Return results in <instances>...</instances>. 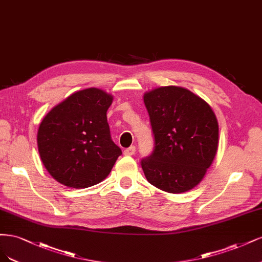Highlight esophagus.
<instances>
[{"label": "esophagus", "instance_id": "obj_1", "mask_svg": "<svg viewBox=\"0 0 262 262\" xmlns=\"http://www.w3.org/2000/svg\"><path fill=\"white\" fill-rule=\"evenodd\" d=\"M135 152H136V147H135V146H130V147L126 148L124 150V155L125 156H133Z\"/></svg>", "mask_w": 262, "mask_h": 262}]
</instances>
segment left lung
I'll use <instances>...</instances> for the list:
<instances>
[{
  "label": "left lung",
  "instance_id": "left-lung-1",
  "mask_svg": "<svg viewBox=\"0 0 262 262\" xmlns=\"http://www.w3.org/2000/svg\"><path fill=\"white\" fill-rule=\"evenodd\" d=\"M155 147L140 164L157 188L180 193L200 183L217 149L219 126L212 108L191 91L175 86L147 92Z\"/></svg>",
  "mask_w": 262,
  "mask_h": 262
}]
</instances>
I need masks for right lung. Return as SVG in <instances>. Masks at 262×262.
Instances as JSON below:
<instances>
[{
	"label": "right lung",
	"instance_id": "right-lung-1",
	"mask_svg": "<svg viewBox=\"0 0 262 262\" xmlns=\"http://www.w3.org/2000/svg\"><path fill=\"white\" fill-rule=\"evenodd\" d=\"M112 96L88 88L53 107L38 130L41 161L54 180L86 188L103 181L122 150L111 138L106 111Z\"/></svg>",
	"mask_w": 262,
	"mask_h": 262
}]
</instances>
